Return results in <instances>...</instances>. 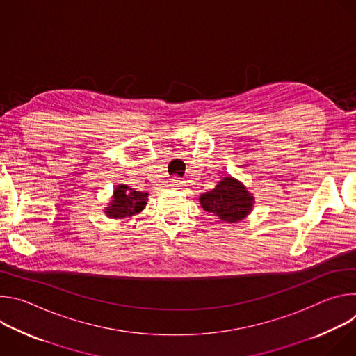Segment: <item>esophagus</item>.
<instances>
[{"label":"esophagus","instance_id":"obj_1","mask_svg":"<svg viewBox=\"0 0 356 356\" xmlns=\"http://www.w3.org/2000/svg\"><path fill=\"white\" fill-rule=\"evenodd\" d=\"M170 183H172V186H175V187H181L186 181H184L183 179H180V177H172V179H170Z\"/></svg>","mask_w":356,"mask_h":356}]
</instances>
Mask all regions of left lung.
Instances as JSON below:
<instances>
[{
  "instance_id": "1",
  "label": "left lung",
  "mask_w": 356,
  "mask_h": 356,
  "mask_svg": "<svg viewBox=\"0 0 356 356\" xmlns=\"http://www.w3.org/2000/svg\"><path fill=\"white\" fill-rule=\"evenodd\" d=\"M253 195L236 179L228 176L218 184L200 195V204L224 222H238L243 220L253 207Z\"/></svg>"
}]
</instances>
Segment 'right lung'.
<instances>
[{
  "label": "right lung",
  "mask_w": 356,
  "mask_h": 356,
  "mask_svg": "<svg viewBox=\"0 0 356 356\" xmlns=\"http://www.w3.org/2000/svg\"><path fill=\"white\" fill-rule=\"evenodd\" d=\"M147 195V193L135 191L127 184H118L114 190L110 206L106 207L104 213L110 218L132 217L145 209Z\"/></svg>",
  "instance_id": "add662e5"
}]
</instances>
